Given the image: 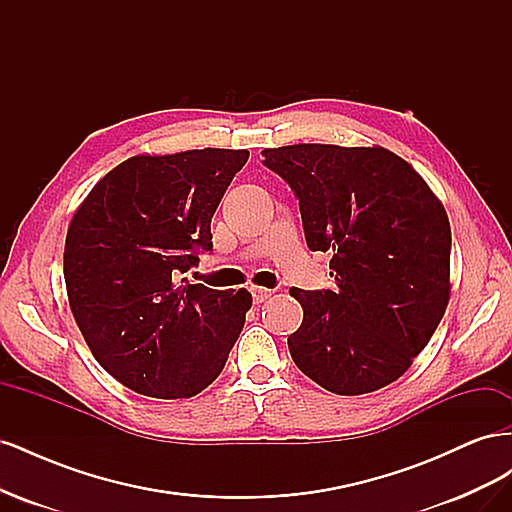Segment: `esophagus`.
<instances>
[{
    "instance_id": "obj_1",
    "label": "esophagus",
    "mask_w": 512,
    "mask_h": 512,
    "mask_svg": "<svg viewBox=\"0 0 512 512\" xmlns=\"http://www.w3.org/2000/svg\"><path fill=\"white\" fill-rule=\"evenodd\" d=\"M273 294V290H269V288H260V286H254L252 288V297H254V303H262V301H267L269 297Z\"/></svg>"
}]
</instances>
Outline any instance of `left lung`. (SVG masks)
<instances>
[{
    "label": "left lung",
    "mask_w": 512,
    "mask_h": 512,
    "mask_svg": "<svg viewBox=\"0 0 512 512\" xmlns=\"http://www.w3.org/2000/svg\"><path fill=\"white\" fill-rule=\"evenodd\" d=\"M299 198L307 247L331 252L335 290L290 288L303 307L292 361L322 389L365 395L410 369L451 299V224L397 153L320 143L262 151Z\"/></svg>",
    "instance_id": "left-lung-1"
}]
</instances>
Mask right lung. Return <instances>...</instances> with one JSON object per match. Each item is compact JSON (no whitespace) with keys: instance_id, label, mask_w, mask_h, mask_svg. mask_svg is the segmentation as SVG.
Instances as JSON below:
<instances>
[{"instance_id":"obj_1","label":"right lung","mask_w":512,"mask_h":512,"mask_svg":"<svg viewBox=\"0 0 512 512\" xmlns=\"http://www.w3.org/2000/svg\"><path fill=\"white\" fill-rule=\"evenodd\" d=\"M247 149L134 156L106 173L68 226L72 316L96 361L128 389L194 397L220 376L252 294L179 280L211 252V218Z\"/></svg>"}]
</instances>
